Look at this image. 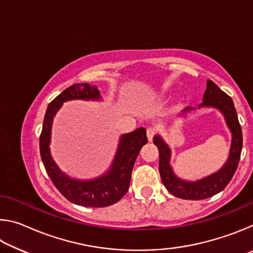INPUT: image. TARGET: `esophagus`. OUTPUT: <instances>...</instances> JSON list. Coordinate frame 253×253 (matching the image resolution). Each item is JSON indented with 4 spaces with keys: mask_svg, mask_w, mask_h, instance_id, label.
Wrapping results in <instances>:
<instances>
[{
    "mask_svg": "<svg viewBox=\"0 0 253 253\" xmlns=\"http://www.w3.org/2000/svg\"><path fill=\"white\" fill-rule=\"evenodd\" d=\"M146 134H147V138L149 142H152L153 140V137L156 135V128L155 127H148L147 130H146Z\"/></svg>",
    "mask_w": 253,
    "mask_h": 253,
    "instance_id": "esophagus-1",
    "label": "esophagus"
}]
</instances>
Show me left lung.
<instances>
[{
    "mask_svg": "<svg viewBox=\"0 0 253 253\" xmlns=\"http://www.w3.org/2000/svg\"><path fill=\"white\" fill-rule=\"evenodd\" d=\"M200 107H213L219 109L223 114L226 125L232 132L229 158L217 172L195 182L178 178L169 165L170 149L169 145L161 138V136L155 135L153 138L160 153V174L163 184L170 194L184 200H204L223 191L238 169L242 151V130L232 98L222 91L213 81L208 80L203 102L199 105V108ZM192 109L193 108L187 107L184 109V113Z\"/></svg>",
    "mask_w": 253,
    "mask_h": 253,
    "instance_id": "left-lung-1",
    "label": "left lung"
}]
</instances>
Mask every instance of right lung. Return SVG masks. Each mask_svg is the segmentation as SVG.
<instances>
[{"label":"right lung","instance_id":"1","mask_svg":"<svg viewBox=\"0 0 253 253\" xmlns=\"http://www.w3.org/2000/svg\"><path fill=\"white\" fill-rule=\"evenodd\" d=\"M100 93L95 85L89 84H75L63 90L50 102L40 135V154L44 169L51 181L65 198L77 205L85 208H105L117 203L129 188L132 168L140 149L147 143L146 129L140 127L123 135L113 165L101 176L79 181L70 178L62 173L50 154L51 127L54 115L65 101L72 99H99Z\"/></svg>","mask_w":253,"mask_h":253}]
</instances>
